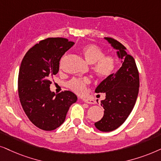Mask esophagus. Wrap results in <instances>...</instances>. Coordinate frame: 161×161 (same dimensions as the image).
Returning a JSON list of instances; mask_svg holds the SVG:
<instances>
[{
  "instance_id": "34e87169",
  "label": "esophagus",
  "mask_w": 161,
  "mask_h": 161,
  "mask_svg": "<svg viewBox=\"0 0 161 161\" xmlns=\"http://www.w3.org/2000/svg\"><path fill=\"white\" fill-rule=\"evenodd\" d=\"M82 101L85 103H87V104H94L95 102H94L93 100H92L91 98H82Z\"/></svg>"
}]
</instances>
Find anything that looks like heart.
I'll use <instances>...</instances> for the list:
<instances>
[{
  "instance_id": "b5f03b06",
  "label": "heart",
  "mask_w": 161,
  "mask_h": 161,
  "mask_svg": "<svg viewBox=\"0 0 161 161\" xmlns=\"http://www.w3.org/2000/svg\"><path fill=\"white\" fill-rule=\"evenodd\" d=\"M80 51L87 63L91 65L93 64V70L98 78H108L114 71L115 59L113 56H104V51L98 46L95 44H87L83 46ZM90 82L91 80L88 78L73 79L68 82V87L76 93H82Z\"/></svg>"
}]
</instances>
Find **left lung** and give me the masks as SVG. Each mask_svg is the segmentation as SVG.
<instances>
[{"label": "left lung", "instance_id": "8db88e82", "mask_svg": "<svg viewBox=\"0 0 161 161\" xmlns=\"http://www.w3.org/2000/svg\"><path fill=\"white\" fill-rule=\"evenodd\" d=\"M121 60V67L104 79L95 90L96 93H105L101 101L104 109V116L96 122L95 127L102 132H111L119 128L133 109L139 91V74L136 62L126 52L127 48L117 40L104 37Z\"/></svg>", "mask_w": 161, "mask_h": 161}]
</instances>
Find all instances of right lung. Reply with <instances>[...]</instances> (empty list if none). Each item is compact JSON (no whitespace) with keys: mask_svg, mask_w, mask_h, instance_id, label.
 I'll return each instance as SVG.
<instances>
[{"mask_svg":"<svg viewBox=\"0 0 161 161\" xmlns=\"http://www.w3.org/2000/svg\"><path fill=\"white\" fill-rule=\"evenodd\" d=\"M74 45L65 38H47L27 51L18 74V94L23 110L36 127L51 131L65 121L77 96L69 91L51 92L50 79L59 71V61Z\"/></svg>","mask_w":161,"mask_h":161,"instance_id":"right-lung-1","label":"right lung"}]
</instances>
